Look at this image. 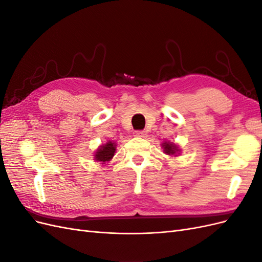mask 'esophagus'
Wrapping results in <instances>:
<instances>
[{
    "label": "esophagus",
    "mask_w": 262,
    "mask_h": 262,
    "mask_svg": "<svg viewBox=\"0 0 262 262\" xmlns=\"http://www.w3.org/2000/svg\"><path fill=\"white\" fill-rule=\"evenodd\" d=\"M134 137H137V138H145L146 137V132L145 131H136V132H134Z\"/></svg>",
    "instance_id": "obj_1"
}]
</instances>
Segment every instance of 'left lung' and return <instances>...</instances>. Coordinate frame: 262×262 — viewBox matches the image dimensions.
Listing matches in <instances>:
<instances>
[{
    "label": "left lung",
    "instance_id": "8db88e82",
    "mask_svg": "<svg viewBox=\"0 0 262 262\" xmlns=\"http://www.w3.org/2000/svg\"><path fill=\"white\" fill-rule=\"evenodd\" d=\"M161 145H162V148L164 149V153L166 155L177 157L181 153V148L176 143H173V142L165 141V142H163Z\"/></svg>",
    "mask_w": 262,
    "mask_h": 262
}]
</instances>
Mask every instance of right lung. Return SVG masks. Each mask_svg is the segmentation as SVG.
Here are the masks:
<instances>
[{"label":"right lung","mask_w":262,"mask_h":262,"mask_svg":"<svg viewBox=\"0 0 262 262\" xmlns=\"http://www.w3.org/2000/svg\"><path fill=\"white\" fill-rule=\"evenodd\" d=\"M117 143L114 141H108L107 143L101 144L94 153L95 162H99L102 165H106L113 160V157L116 153Z\"/></svg>","instance_id":"add662e5"}]
</instances>
